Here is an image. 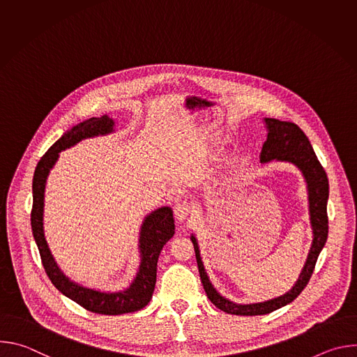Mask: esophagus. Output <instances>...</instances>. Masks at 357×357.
Returning <instances> with one entry per match:
<instances>
[{"label": "esophagus", "instance_id": "obj_1", "mask_svg": "<svg viewBox=\"0 0 357 357\" xmlns=\"http://www.w3.org/2000/svg\"><path fill=\"white\" fill-rule=\"evenodd\" d=\"M174 212H175V218L176 220L179 222H183L188 219V216L190 215V205L186 202V200H181L178 202L175 208H174Z\"/></svg>", "mask_w": 357, "mask_h": 357}]
</instances>
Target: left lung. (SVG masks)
I'll use <instances>...</instances> for the list:
<instances>
[{
	"mask_svg": "<svg viewBox=\"0 0 357 357\" xmlns=\"http://www.w3.org/2000/svg\"><path fill=\"white\" fill-rule=\"evenodd\" d=\"M264 121L268 130V135L261 149L260 162L264 164L273 160L285 161V162L294 164L302 172L308 185L310 215H311V225L314 230V240H312V245L308 254L307 263H305L298 281L287 294L266 302L243 305V303H234L226 299L213 288L205 271V267H203L197 240L192 234L190 240L193 243L197 268H199L203 288H205L208 298L216 308L231 315H243V317L266 315L292 302L310 282L319 252L324 248L328 238L326 205H328V197H329V182H328L326 172L321 165V162L318 161L308 137L305 135L303 131L294 123L280 121L275 119H264Z\"/></svg>",
	"mask_w": 357,
	"mask_h": 357,
	"instance_id": "obj_1",
	"label": "left lung"
}]
</instances>
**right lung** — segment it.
I'll list each match as a JSON object with an SVG mask.
<instances>
[{
  "label": "right lung",
  "instance_id": "add662e5",
  "mask_svg": "<svg viewBox=\"0 0 357 357\" xmlns=\"http://www.w3.org/2000/svg\"><path fill=\"white\" fill-rule=\"evenodd\" d=\"M113 131L114 121L107 114L101 117H91L75 126L45 152V155L39 160L35 168L32 181L33 202L31 226L46 275L63 295L79 303L84 310L101 315H121L139 311L145 307L151 301L152 292L155 288L160 252L167 241L175 234V220L171 208H160L145 218L139 231L141 264L137 277L127 289L120 292H100L84 288L70 281L59 270L43 236V195L46 178L49 171L58 161L61 151L77 144L84 138L106 135Z\"/></svg>",
  "mask_w": 357,
  "mask_h": 357
}]
</instances>
